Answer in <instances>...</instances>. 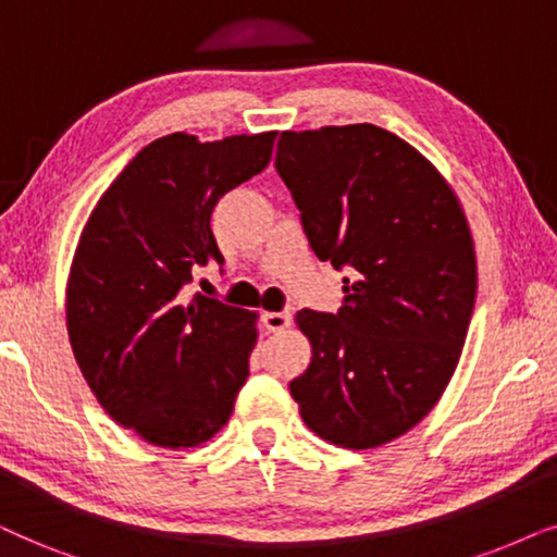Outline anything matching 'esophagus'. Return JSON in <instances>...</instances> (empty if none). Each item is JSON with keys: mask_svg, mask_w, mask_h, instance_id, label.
Instances as JSON below:
<instances>
[{"mask_svg": "<svg viewBox=\"0 0 557 557\" xmlns=\"http://www.w3.org/2000/svg\"><path fill=\"white\" fill-rule=\"evenodd\" d=\"M293 313H295L293 308L280 310V313H274V310H270V313L262 315L264 329H267V331H283V329H287V325L293 323Z\"/></svg>", "mask_w": 557, "mask_h": 557, "instance_id": "esophagus-1", "label": "esophagus"}]
</instances>
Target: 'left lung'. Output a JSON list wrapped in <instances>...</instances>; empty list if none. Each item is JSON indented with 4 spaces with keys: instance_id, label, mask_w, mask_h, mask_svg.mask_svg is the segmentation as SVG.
I'll return each mask as SVG.
<instances>
[{
    "instance_id": "8db88e82",
    "label": "left lung",
    "mask_w": 557,
    "mask_h": 557,
    "mask_svg": "<svg viewBox=\"0 0 557 557\" xmlns=\"http://www.w3.org/2000/svg\"><path fill=\"white\" fill-rule=\"evenodd\" d=\"M310 249L344 277L338 313L300 310L313 346L290 382L300 418L341 448L405 435L438 403L476 300V251L456 193L374 124L283 132L274 158Z\"/></svg>"
}]
</instances>
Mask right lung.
Listing matches in <instances>:
<instances>
[{"label": "right lung", "instance_id": "obj_1", "mask_svg": "<svg viewBox=\"0 0 557 557\" xmlns=\"http://www.w3.org/2000/svg\"><path fill=\"white\" fill-rule=\"evenodd\" d=\"M277 132L219 143L175 132L137 152L99 198L73 255L65 323L111 420L160 448L201 446L234 412L257 313L183 285L221 264L219 198L270 165Z\"/></svg>", "mask_w": 557, "mask_h": 557}]
</instances>
